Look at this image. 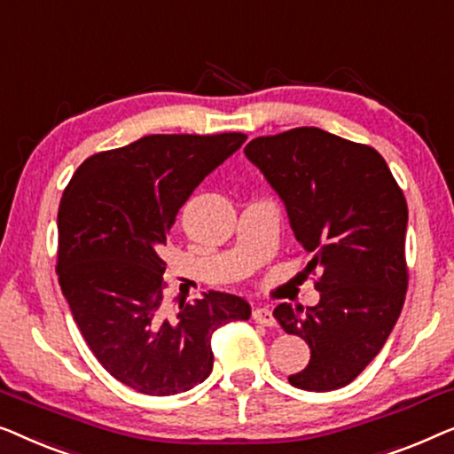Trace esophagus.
<instances>
[{
	"instance_id": "obj_1",
	"label": "esophagus",
	"mask_w": 454,
	"mask_h": 454,
	"mask_svg": "<svg viewBox=\"0 0 454 454\" xmlns=\"http://www.w3.org/2000/svg\"><path fill=\"white\" fill-rule=\"evenodd\" d=\"M253 321L263 325V327H273V325H276V317H273L271 309H267V306H259V309L253 310Z\"/></svg>"
}]
</instances>
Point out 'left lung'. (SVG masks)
Here are the masks:
<instances>
[{
	"label": "left lung",
	"instance_id": "1",
	"mask_svg": "<svg viewBox=\"0 0 454 454\" xmlns=\"http://www.w3.org/2000/svg\"><path fill=\"white\" fill-rule=\"evenodd\" d=\"M245 154L284 201L294 236L321 273V300L273 317L309 343L310 362L288 376L304 391H335L380 352L407 292V201L379 152L318 127L254 137Z\"/></svg>",
	"mask_w": 454,
	"mask_h": 454
}]
</instances>
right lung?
<instances>
[{
  "instance_id": "add662e5",
  "label": "right lung",
  "mask_w": 454,
  "mask_h": 454,
  "mask_svg": "<svg viewBox=\"0 0 454 454\" xmlns=\"http://www.w3.org/2000/svg\"><path fill=\"white\" fill-rule=\"evenodd\" d=\"M245 139L145 136L88 158L63 191L61 292L97 360L137 393L168 397L200 385L214 366V331L251 317L247 300L214 290L168 317L162 278L178 209Z\"/></svg>"
}]
</instances>
